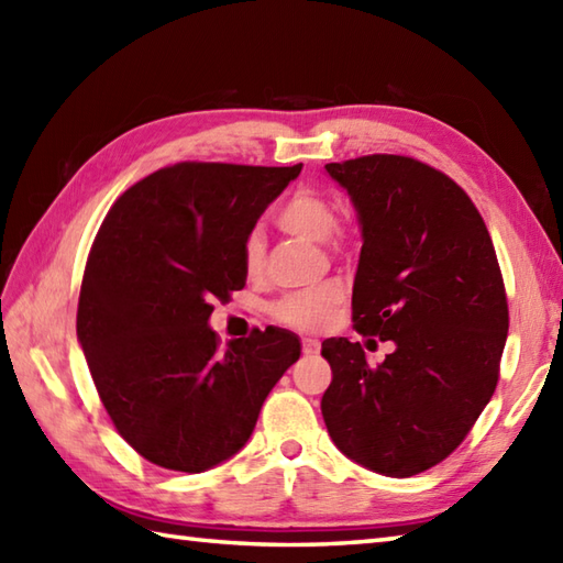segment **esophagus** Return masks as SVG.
<instances>
[{
	"instance_id": "esophagus-1",
	"label": "esophagus",
	"mask_w": 563,
	"mask_h": 563,
	"mask_svg": "<svg viewBox=\"0 0 563 563\" xmlns=\"http://www.w3.org/2000/svg\"><path fill=\"white\" fill-rule=\"evenodd\" d=\"M319 351H321V343L317 339H305L302 341V353L305 355H319Z\"/></svg>"
}]
</instances>
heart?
I'll list each match as a JSON object with an SVG mask.
<instances>
[{"instance_id":"b5f03b06","label":"heart","mask_w":563,"mask_h":563,"mask_svg":"<svg viewBox=\"0 0 563 563\" xmlns=\"http://www.w3.org/2000/svg\"><path fill=\"white\" fill-rule=\"evenodd\" d=\"M278 224L285 232H290L295 236L324 244L333 236V232H336L339 214L327 196L314 194V190H297V194L280 208ZM263 256H266L263 236L261 232H251L244 244L246 271L258 273L263 268ZM341 288H336V285H324V288L317 290L288 292L271 307V314L285 327L312 331L324 324L333 309L341 305Z\"/></svg>"}]
</instances>
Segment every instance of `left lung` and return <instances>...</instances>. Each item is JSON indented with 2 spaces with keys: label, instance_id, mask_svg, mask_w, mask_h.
Returning a JSON list of instances; mask_svg holds the SVG:
<instances>
[{
  "label": "left lung",
  "instance_id": "obj_1",
  "mask_svg": "<svg viewBox=\"0 0 563 563\" xmlns=\"http://www.w3.org/2000/svg\"><path fill=\"white\" fill-rule=\"evenodd\" d=\"M324 169L361 227L355 329L394 351L373 367L361 343H321V416L345 457L404 479L445 460L492 399L508 336L504 278L479 210L433 166L373 154Z\"/></svg>",
  "mask_w": 563,
  "mask_h": 563
}]
</instances>
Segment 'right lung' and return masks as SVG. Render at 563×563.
Returning <instances> with one entry per match:
<instances>
[{
	"mask_svg": "<svg viewBox=\"0 0 563 563\" xmlns=\"http://www.w3.org/2000/svg\"><path fill=\"white\" fill-rule=\"evenodd\" d=\"M300 172L166 166L128 188L93 239L77 341L118 433L164 470L198 474L234 457L302 353L280 327L220 351L208 327L214 297L244 288L246 236Z\"/></svg>",
	"mask_w": 563,
	"mask_h": 563,
	"instance_id": "1",
	"label": "right lung"
}]
</instances>
